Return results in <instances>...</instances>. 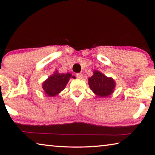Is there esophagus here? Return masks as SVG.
<instances>
[{
  "label": "esophagus",
  "instance_id": "34e87169",
  "mask_svg": "<svg viewBox=\"0 0 155 155\" xmlns=\"http://www.w3.org/2000/svg\"><path fill=\"white\" fill-rule=\"evenodd\" d=\"M76 77H77V78H78V79H81V78H83V76L81 73H77V74H76Z\"/></svg>",
  "mask_w": 155,
  "mask_h": 155
}]
</instances>
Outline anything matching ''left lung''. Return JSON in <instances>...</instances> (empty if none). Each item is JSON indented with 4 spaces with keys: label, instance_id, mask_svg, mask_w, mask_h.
<instances>
[{
    "label": "left lung",
    "instance_id": "obj_1",
    "mask_svg": "<svg viewBox=\"0 0 155 155\" xmlns=\"http://www.w3.org/2000/svg\"><path fill=\"white\" fill-rule=\"evenodd\" d=\"M89 85L91 90L99 97H107L114 91L115 83L113 78L106 77L98 71H94V75L89 78Z\"/></svg>",
    "mask_w": 155,
    "mask_h": 155
}]
</instances>
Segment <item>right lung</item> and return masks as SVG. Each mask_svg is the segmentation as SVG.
I'll use <instances>...</instances> for the list:
<instances>
[{
    "label": "right lung",
    "mask_w": 155,
    "mask_h": 155,
    "mask_svg": "<svg viewBox=\"0 0 155 155\" xmlns=\"http://www.w3.org/2000/svg\"><path fill=\"white\" fill-rule=\"evenodd\" d=\"M72 74H55L52 75L43 83V90L48 96H54L64 90V88L69 81Z\"/></svg>",
    "instance_id": "right-lung-1"
}]
</instances>
